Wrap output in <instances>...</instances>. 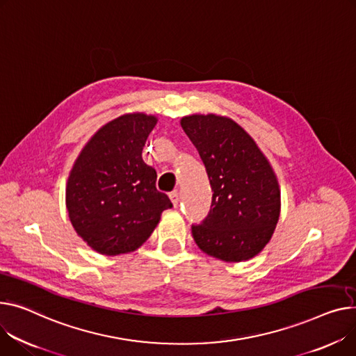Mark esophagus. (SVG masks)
<instances>
[{"label":"esophagus","instance_id":"34e87169","mask_svg":"<svg viewBox=\"0 0 356 356\" xmlns=\"http://www.w3.org/2000/svg\"><path fill=\"white\" fill-rule=\"evenodd\" d=\"M169 197H170L173 206L177 207V206H179V192H177V191H173V192L169 195Z\"/></svg>","mask_w":356,"mask_h":356}]
</instances>
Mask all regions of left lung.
Instances as JSON below:
<instances>
[{"instance_id": "obj_1", "label": "left lung", "mask_w": 356, "mask_h": 356, "mask_svg": "<svg viewBox=\"0 0 356 356\" xmlns=\"http://www.w3.org/2000/svg\"><path fill=\"white\" fill-rule=\"evenodd\" d=\"M211 187L207 216L192 225L197 246L225 262H242L270 241L280 213V192L269 161L253 138L230 118L195 114L181 118Z\"/></svg>"}]
</instances>
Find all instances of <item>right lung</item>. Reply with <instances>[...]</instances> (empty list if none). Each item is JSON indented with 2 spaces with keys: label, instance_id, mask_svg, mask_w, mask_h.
Returning a JSON list of instances; mask_svg holds the SVG:
<instances>
[{
  "label": "right lung",
  "instance_id": "add662e5",
  "mask_svg": "<svg viewBox=\"0 0 356 356\" xmlns=\"http://www.w3.org/2000/svg\"><path fill=\"white\" fill-rule=\"evenodd\" d=\"M157 123L154 115L126 114L103 126L70 173L65 202L71 225L94 250L127 253L143 245L173 207L156 188L157 173L141 159Z\"/></svg>",
  "mask_w": 356,
  "mask_h": 356
}]
</instances>
